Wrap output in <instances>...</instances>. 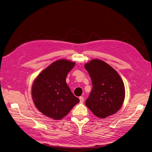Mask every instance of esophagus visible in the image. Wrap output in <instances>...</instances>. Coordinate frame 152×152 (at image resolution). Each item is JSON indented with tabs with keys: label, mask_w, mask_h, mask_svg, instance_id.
Masks as SVG:
<instances>
[{
	"label": "esophagus",
	"mask_w": 152,
	"mask_h": 152,
	"mask_svg": "<svg viewBox=\"0 0 152 152\" xmlns=\"http://www.w3.org/2000/svg\"><path fill=\"white\" fill-rule=\"evenodd\" d=\"M84 97H83V96L80 97V102H81V103H83V101H84Z\"/></svg>",
	"instance_id": "1"
}]
</instances>
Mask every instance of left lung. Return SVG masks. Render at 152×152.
Masks as SVG:
<instances>
[{
  "mask_svg": "<svg viewBox=\"0 0 152 152\" xmlns=\"http://www.w3.org/2000/svg\"><path fill=\"white\" fill-rule=\"evenodd\" d=\"M92 89L86 105L96 117L104 118L122 107L125 96L124 84L118 72L105 61L93 59L84 64Z\"/></svg>",
  "mask_w": 152,
  "mask_h": 152,
  "instance_id": "8db88e82",
  "label": "left lung"
}]
</instances>
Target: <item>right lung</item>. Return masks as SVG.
<instances>
[{
	"label": "right lung",
	"instance_id": "obj_1",
	"mask_svg": "<svg viewBox=\"0 0 152 152\" xmlns=\"http://www.w3.org/2000/svg\"><path fill=\"white\" fill-rule=\"evenodd\" d=\"M75 66L74 61L58 60L44 69L33 82V101L44 115L54 120L62 119L80 102L66 83L68 73Z\"/></svg>",
	"mask_w": 152,
	"mask_h": 152
}]
</instances>
